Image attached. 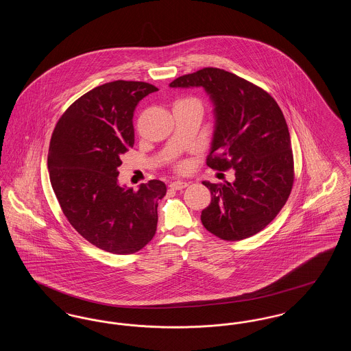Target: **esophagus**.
Instances as JSON below:
<instances>
[{
  "instance_id": "esophagus-1",
  "label": "esophagus",
  "mask_w": 351,
  "mask_h": 351,
  "mask_svg": "<svg viewBox=\"0 0 351 351\" xmlns=\"http://www.w3.org/2000/svg\"><path fill=\"white\" fill-rule=\"evenodd\" d=\"M185 186H188L186 182H182V180H178V182H172L169 184V188L171 189H175V191H182Z\"/></svg>"
}]
</instances>
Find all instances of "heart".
Listing matches in <instances>:
<instances>
[{"mask_svg": "<svg viewBox=\"0 0 351 351\" xmlns=\"http://www.w3.org/2000/svg\"><path fill=\"white\" fill-rule=\"evenodd\" d=\"M182 104H192V105H196V106H199V108L202 109V102L199 99H196V97H184V99L176 101L175 105H182ZM191 167H192V163H191L189 159H180V160L173 163V169L178 173H185V172H188L191 169Z\"/></svg>", "mask_w": 351, "mask_h": 351, "instance_id": "1", "label": "heart"}]
</instances>
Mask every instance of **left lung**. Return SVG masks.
Listing matches in <instances>:
<instances>
[{
    "label": "left lung",
    "mask_w": 351,
    "mask_h": 351,
    "mask_svg": "<svg viewBox=\"0 0 351 351\" xmlns=\"http://www.w3.org/2000/svg\"><path fill=\"white\" fill-rule=\"evenodd\" d=\"M169 86H202L215 102L216 130L206 165L233 168V183L202 184L212 201L201 212L204 228L223 241L262 232L288 200L293 152L282 109L261 86L221 68L206 67L175 79Z\"/></svg>",
    "instance_id": "1"
}]
</instances>
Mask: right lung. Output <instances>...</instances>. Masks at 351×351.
<instances>
[{
	"label": "right lung",
	"mask_w": 351,
	"mask_h": 351,
	"mask_svg": "<svg viewBox=\"0 0 351 351\" xmlns=\"http://www.w3.org/2000/svg\"><path fill=\"white\" fill-rule=\"evenodd\" d=\"M158 88L145 82L102 84L69 105L51 136L49 171L58 202L89 243L118 255L143 249L156 232L160 180L138 191L118 185L121 155L134 146L139 101Z\"/></svg>",
	"instance_id": "obj_1"
}]
</instances>
